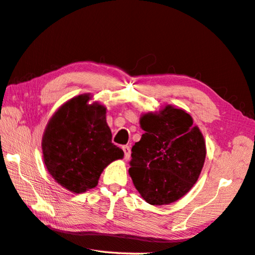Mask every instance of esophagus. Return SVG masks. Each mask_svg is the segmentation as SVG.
Masks as SVG:
<instances>
[{
  "instance_id": "34e87169",
  "label": "esophagus",
  "mask_w": 255,
  "mask_h": 255,
  "mask_svg": "<svg viewBox=\"0 0 255 255\" xmlns=\"http://www.w3.org/2000/svg\"><path fill=\"white\" fill-rule=\"evenodd\" d=\"M123 150L125 152V159L128 160L129 158H130V154H131L130 147L127 146V145H125V146H123Z\"/></svg>"
}]
</instances>
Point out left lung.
Listing matches in <instances>:
<instances>
[{"mask_svg": "<svg viewBox=\"0 0 255 255\" xmlns=\"http://www.w3.org/2000/svg\"><path fill=\"white\" fill-rule=\"evenodd\" d=\"M140 126L145 132L131 148L129 175L147 203L170 204L198 179L206 156L204 138L191 116L173 106L143 115Z\"/></svg>", "mask_w": 255, "mask_h": 255, "instance_id": "obj_1", "label": "left lung"}]
</instances>
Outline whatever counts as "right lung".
Listing matches in <instances>:
<instances>
[{
  "instance_id": "1",
  "label": "right lung",
  "mask_w": 255,
  "mask_h": 255,
  "mask_svg": "<svg viewBox=\"0 0 255 255\" xmlns=\"http://www.w3.org/2000/svg\"><path fill=\"white\" fill-rule=\"evenodd\" d=\"M89 99L81 95L64 104L50 119L42 138L48 172L73 193L96 187L104 168L124 157L112 141L106 108L88 105Z\"/></svg>"
}]
</instances>
